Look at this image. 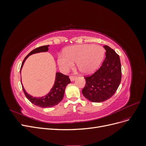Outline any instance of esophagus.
<instances>
[{"mask_svg": "<svg viewBox=\"0 0 146 146\" xmlns=\"http://www.w3.org/2000/svg\"><path fill=\"white\" fill-rule=\"evenodd\" d=\"M76 77L73 76H70V81H72V82H73V81L76 80Z\"/></svg>", "mask_w": 146, "mask_h": 146, "instance_id": "1", "label": "esophagus"}]
</instances>
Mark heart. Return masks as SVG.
<instances>
[{
    "label": "heart",
    "mask_w": 146,
    "mask_h": 146,
    "mask_svg": "<svg viewBox=\"0 0 146 146\" xmlns=\"http://www.w3.org/2000/svg\"><path fill=\"white\" fill-rule=\"evenodd\" d=\"M105 56L104 48L100 46L85 44L72 46L66 48L64 54L58 56L60 68L67 71L77 62L78 70L84 74H90L99 68Z\"/></svg>",
    "instance_id": "b5f03b06"
}]
</instances>
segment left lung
I'll list each match as a JSON object with an SVG mask.
<instances>
[{"instance_id":"obj_1","label":"left lung","mask_w":146,"mask_h":146,"mask_svg":"<svg viewBox=\"0 0 146 146\" xmlns=\"http://www.w3.org/2000/svg\"><path fill=\"white\" fill-rule=\"evenodd\" d=\"M106 57L101 67L91 76L85 77L83 95L92 102H102L114 95L121 81L119 56L108 46H104Z\"/></svg>"}]
</instances>
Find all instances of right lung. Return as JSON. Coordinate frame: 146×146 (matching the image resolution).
Here are the masks:
<instances>
[{
  "instance_id": "1",
  "label": "right lung",
  "mask_w": 146,
  "mask_h": 146,
  "mask_svg": "<svg viewBox=\"0 0 146 146\" xmlns=\"http://www.w3.org/2000/svg\"><path fill=\"white\" fill-rule=\"evenodd\" d=\"M48 46H49V45L41 46L39 47L36 48L32 51H31L29 54L25 56V58L23 61V63H22L20 69V73H21V70L23 67V65L25 63V60H27V58L30 55L35 54H37V53L47 52L48 50ZM70 83V80L69 78V76H65V75L60 72H56L55 75V80L54 85L52 88L50 92L44 96L38 97V98H35V97L33 98L32 96L29 94L27 92L25 91L23 85V83L21 84L22 86H23V89L24 92L25 96L34 105L38 106V107L41 108H50L58 105L60 102L62 100L64 97L66 87Z\"/></svg>"
}]
</instances>
